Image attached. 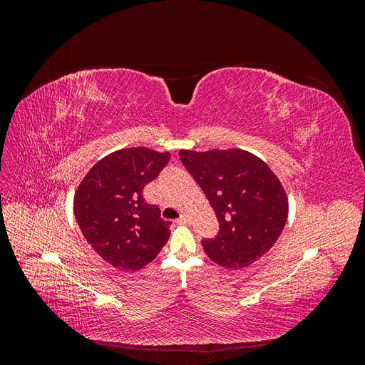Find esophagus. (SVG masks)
Here are the masks:
<instances>
[{
	"label": "esophagus",
	"mask_w": 365,
	"mask_h": 365,
	"mask_svg": "<svg viewBox=\"0 0 365 365\" xmlns=\"http://www.w3.org/2000/svg\"><path fill=\"white\" fill-rule=\"evenodd\" d=\"M176 222H178V224H187V222H189V216H185V215H182L178 220H176Z\"/></svg>",
	"instance_id": "34e87169"
}]
</instances>
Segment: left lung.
I'll return each mask as SVG.
<instances>
[{"instance_id": "8db88e82", "label": "left lung", "mask_w": 365, "mask_h": 365, "mask_svg": "<svg viewBox=\"0 0 365 365\" xmlns=\"http://www.w3.org/2000/svg\"><path fill=\"white\" fill-rule=\"evenodd\" d=\"M185 169L201 185L219 220L207 256L224 268L250 267L277 242L288 219V196L275 173L242 149L180 150Z\"/></svg>"}]
</instances>
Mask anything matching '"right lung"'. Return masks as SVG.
<instances>
[{"mask_svg": "<svg viewBox=\"0 0 365 365\" xmlns=\"http://www.w3.org/2000/svg\"><path fill=\"white\" fill-rule=\"evenodd\" d=\"M169 160V152L120 149L97 161L77 187V224L91 248L114 268L141 269L169 240L170 222L143 197L145 185Z\"/></svg>", "mask_w": 365, "mask_h": 365, "instance_id": "add662e5", "label": "right lung"}]
</instances>
